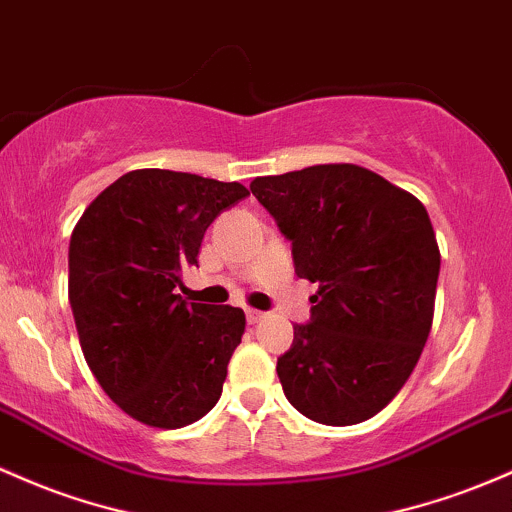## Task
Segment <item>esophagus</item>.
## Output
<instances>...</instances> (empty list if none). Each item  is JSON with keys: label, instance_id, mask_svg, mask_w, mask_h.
I'll use <instances>...</instances> for the list:
<instances>
[{"label": "esophagus", "instance_id": "esophagus-1", "mask_svg": "<svg viewBox=\"0 0 512 512\" xmlns=\"http://www.w3.org/2000/svg\"><path fill=\"white\" fill-rule=\"evenodd\" d=\"M265 318H267L265 311H257V308H247V323H250V325L260 323V320H265Z\"/></svg>", "mask_w": 512, "mask_h": 512}]
</instances>
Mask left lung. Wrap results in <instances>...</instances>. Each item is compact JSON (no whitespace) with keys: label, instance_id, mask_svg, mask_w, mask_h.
<instances>
[{"label":"left lung","instance_id":"1","mask_svg":"<svg viewBox=\"0 0 512 512\" xmlns=\"http://www.w3.org/2000/svg\"><path fill=\"white\" fill-rule=\"evenodd\" d=\"M318 284L277 374L323 425L369 420L403 389L435 316L440 247L423 201L367 167L335 162L250 184Z\"/></svg>","mask_w":512,"mask_h":512}]
</instances>
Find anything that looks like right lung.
Segmentation results:
<instances>
[{
  "label": "right lung",
  "instance_id": "1",
  "mask_svg": "<svg viewBox=\"0 0 512 512\" xmlns=\"http://www.w3.org/2000/svg\"><path fill=\"white\" fill-rule=\"evenodd\" d=\"M250 194L172 170H133L82 213L70 238L72 316L106 396L150 428L177 430L218 403L245 333L243 308L187 303L174 286L206 228Z\"/></svg>",
  "mask_w": 512,
  "mask_h": 512
}]
</instances>
